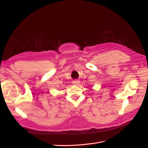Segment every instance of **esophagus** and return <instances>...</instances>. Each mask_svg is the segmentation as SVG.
<instances>
[{"mask_svg": "<svg viewBox=\"0 0 148 148\" xmlns=\"http://www.w3.org/2000/svg\"><path fill=\"white\" fill-rule=\"evenodd\" d=\"M73 83L74 85H78L80 83V81L78 80H75L73 82Z\"/></svg>", "mask_w": 148, "mask_h": 148, "instance_id": "1", "label": "esophagus"}]
</instances>
